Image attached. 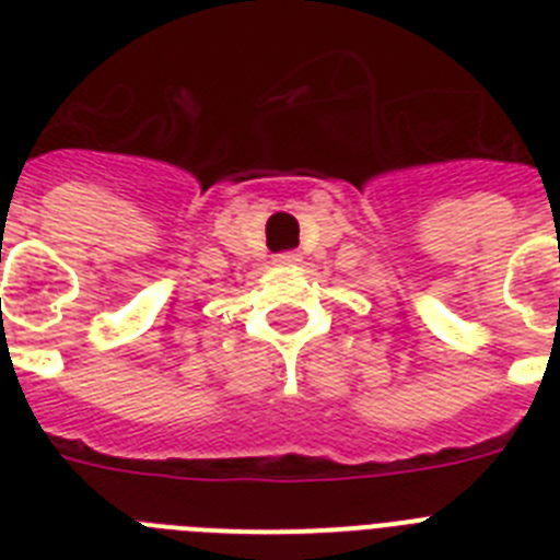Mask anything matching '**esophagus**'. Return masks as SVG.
Instances as JSON below:
<instances>
[{"instance_id":"esophagus-1","label":"esophagus","mask_w":560,"mask_h":560,"mask_svg":"<svg viewBox=\"0 0 560 560\" xmlns=\"http://www.w3.org/2000/svg\"><path fill=\"white\" fill-rule=\"evenodd\" d=\"M296 260H300V255H296V252H283V255L275 257V264H280V266H291V264H296Z\"/></svg>"}]
</instances>
